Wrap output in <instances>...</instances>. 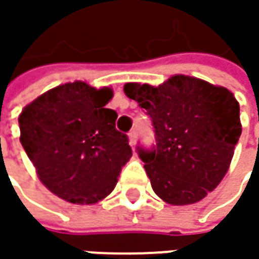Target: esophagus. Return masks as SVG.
<instances>
[{
  "instance_id": "1",
  "label": "esophagus",
  "mask_w": 259,
  "mask_h": 259,
  "mask_svg": "<svg viewBox=\"0 0 259 259\" xmlns=\"http://www.w3.org/2000/svg\"><path fill=\"white\" fill-rule=\"evenodd\" d=\"M128 137H130V144L134 147L135 141H137V137H138V134H137V131H135V130H133V131H130V133H128Z\"/></svg>"
}]
</instances>
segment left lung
Returning a JSON list of instances; mask_svg holds the SVG:
<instances>
[{
	"mask_svg": "<svg viewBox=\"0 0 259 259\" xmlns=\"http://www.w3.org/2000/svg\"><path fill=\"white\" fill-rule=\"evenodd\" d=\"M124 91L151 118L155 145H138L137 153L155 194L177 206L202 200L224 179L241 137L232 92L183 75L158 88L126 83Z\"/></svg>",
	"mask_w": 259,
	"mask_h": 259,
	"instance_id": "obj_1",
	"label": "left lung"
}]
</instances>
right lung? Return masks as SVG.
<instances>
[{
  "label": "right lung",
  "instance_id": "obj_1",
  "mask_svg": "<svg viewBox=\"0 0 259 259\" xmlns=\"http://www.w3.org/2000/svg\"><path fill=\"white\" fill-rule=\"evenodd\" d=\"M109 88L85 82L57 86L27 105L18 118L20 141L46 187L70 203L92 204L114 190L133 155L128 137L105 108Z\"/></svg>",
  "mask_w": 259,
  "mask_h": 259
}]
</instances>
